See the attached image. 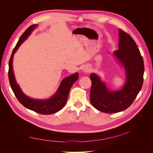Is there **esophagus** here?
Masks as SVG:
<instances>
[{
	"mask_svg": "<svg viewBox=\"0 0 153 153\" xmlns=\"http://www.w3.org/2000/svg\"><path fill=\"white\" fill-rule=\"evenodd\" d=\"M85 72H86V73L89 72V69H87V68L85 69Z\"/></svg>",
	"mask_w": 153,
	"mask_h": 153,
	"instance_id": "esophagus-1",
	"label": "esophagus"
}]
</instances>
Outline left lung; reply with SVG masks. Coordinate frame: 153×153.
Returning <instances> with one entry per match:
<instances>
[{
  "instance_id": "1",
  "label": "left lung",
  "mask_w": 153,
  "mask_h": 153,
  "mask_svg": "<svg viewBox=\"0 0 153 153\" xmlns=\"http://www.w3.org/2000/svg\"><path fill=\"white\" fill-rule=\"evenodd\" d=\"M119 49L114 54L124 67L126 82L118 91H110L99 76L91 73L90 100L95 108L105 113H117L126 110L136 98L143 82V60L131 36L119 29Z\"/></svg>"
}]
</instances>
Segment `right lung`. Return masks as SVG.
Wrapping results in <instances>:
<instances>
[{"instance_id":"add662e5","label":"right lung","mask_w":153,"mask_h":153,"mask_svg":"<svg viewBox=\"0 0 153 153\" xmlns=\"http://www.w3.org/2000/svg\"><path fill=\"white\" fill-rule=\"evenodd\" d=\"M36 26V24L32 25L29 28H27L20 36L16 45L14 48L10 61H9L8 77L11 87L14 94H15L18 101L22 105H24L25 108L34 111V112L40 114L50 115L57 112L58 111L61 110L64 107V106L65 105L67 101L69 91H70L73 84L78 79L79 76H78V73H76L64 78L62 81L56 93L55 94L52 98L48 100H33L29 98V97H27L23 93L20 87L16 84L15 76H14L12 64L13 55L16 52V51L20 47V45L27 38V37L30 34L31 32L35 29Z\"/></svg>"}]
</instances>
